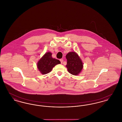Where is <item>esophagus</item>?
<instances>
[{"mask_svg": "<svg viewBox=\"0 0 122 122\" xmlns=\"http://www.w3.org/2000/svg\"><path fill=\"white\" fill-rule=\"evenodd\" d=\"M60 62H61V64H62V63H63L64 60H63V59H60Z\"/></svg>", "mask_w": 122, "mask_h": 122, "instance_id": "1", "label": "esophagus"}]
</instances>
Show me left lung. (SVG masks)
<instances>
[{
  "label": "left lung",
  "mask_w": 122,
  "mask_h": 122,
  "mask_svg": "<svg viewBox=\"0 0 122 122\" xmlns=\"http://www.w3.org/2000/svg\"><path fill=\"white\" fill-rule=\"evenodd\" d=\"M67 60L66 67L71 74L77 76L83 69V65L81 59L75 52H69L66 56Z\"/></svg>",
  "instance_id": "left-lung-1"
}]
</instances>
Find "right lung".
I'll use <instances>...</instances> for the list:
<instances>
[{
  "label": "right lung",
  "instance_id": "1",
  "mask_svg": "<svg viewBox=\"0 0 122 122\" xmlns=\"http://www.w3.org/2000/svg\"><path fill=\"white\" fill-rule=\"evenodd\" d=\"M52 54L51 52H46L37 62V68L42 74L50 72L56 65L60 64L59 60L52 58Z\"/></svg>",
  "mask_w": 122,
  "mask_h": 122
}]
</instances>
